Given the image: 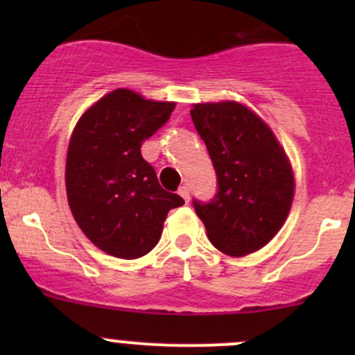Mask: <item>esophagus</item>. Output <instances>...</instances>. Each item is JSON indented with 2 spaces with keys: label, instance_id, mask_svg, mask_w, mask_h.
Instances as JSON below:
<instances>
[{
  "label": "esophagus",
  "instance_id": "esophagus-1",
  "mask_svg": "<svg viewBox=\"0 0 355 355\" xmlns=\"http://www.w3.org/2000/svg\"><path fill=\"white\" fill-rule=\"evenodd\" d=\"M178 194H180L182 198H184L185 202H189V199H191V194H189V187H187V185H182V187L178 189Z\"/></svg>",
  "mask_w": 355,
  "mask_h": 355
}]
</instances>
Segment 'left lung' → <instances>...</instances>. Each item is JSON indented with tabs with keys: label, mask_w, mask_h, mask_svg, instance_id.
<instances>
[{
	"label": "left lung",
	"mask_w": 355,
	"mask_h": 355,
	"mask_svg": "<svg viewBox=\"0 0 355 355\" xmlns=\"http://www.w3.org/2000/svg\"><path fill=\"white\" fill-rule=\"evenodd\" d=\"M191 116L216 171V196L209 202L194 199L207 239L228 256L256 252L288 216V157L271 128L241 103H199Z\"/></svg>",
	"instance_id": "1"
}]
</instances>
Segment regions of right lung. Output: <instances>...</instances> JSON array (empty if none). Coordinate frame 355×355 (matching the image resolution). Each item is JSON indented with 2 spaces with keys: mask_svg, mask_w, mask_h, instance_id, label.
<instances>
[{
  "mask_svg": "<svg viewBox=\"0 0 355 355\" xmlns=\"http://www.w3.org/2000/svg\"><path fill=\"white\" fill-rule=\"evenodd\" d=\"M175 103L151 101L128 89L99 99L77 121L65 168L75 221L96 247L137 259L159 242L168 211L184 204L159 185L141 146L163 127Z\"/></svg>",
  "mask_w": 355,
  "mask_h": 355,
  "instance_id": "obj_1",
  "label": "right lung"
}]
</instances>
